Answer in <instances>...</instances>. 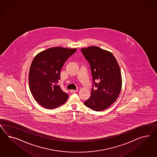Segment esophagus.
Masks as SVG:
<instances>
[{
    "label": "esophagus",
    "mask_w": 157,
    "mask_h": 157,
    "mask_svg": "<svg viewBox=\"0 0 157 157\" xmlns=\"http://www.w3.org/2000/svg\"><path fill=\"white\" fill-rule=\"evenodd\" d=\"M78 91V90H70V93H76Z\"/></svg>",
    "instance_id": "obj_1"
}]
</instances>
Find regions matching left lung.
Here are the masks:
<instances>
[{
  "label": "left lung",
  "mask_w": 157,
  "mask_h": 157,
  "mask_svg": "<svg viewBox=\"0 0 157 157\" xmlns=\"http://www.w3.org/2000/svg\"><path fill=\"white\" fill-rule=\"evenodd\" d=\"M81 51L89 63L93 79L91 96L84 104L96 111L106 110L117 100L122 88L118 62L111 52L97 46L82 48ZM94 86L97 90H93Z\"/></svg>",
  "instance_id": "left-lung-1"
}]
</instances>
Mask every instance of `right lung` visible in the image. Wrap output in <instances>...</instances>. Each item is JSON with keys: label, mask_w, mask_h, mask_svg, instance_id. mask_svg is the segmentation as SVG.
<instances>
[{"label": "right lung", "mask_w": 157, "mask_h": 157, "mask_svg": "<svg viewBox=\"0 0 157 157\" xmlns=\"http://www.w3.org/2000/svg\"><path fill=\"white\" fill-rule=\"evenodd\" d=\"M76 51V48L55 47L35 56L29 71V87L35 101L44 108L55 109L66 102L67 94L57 84L65 62Z\"/></svg>", "instance_id": "1"}]
</instances>
